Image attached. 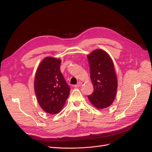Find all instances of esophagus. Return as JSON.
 Returning <instances> with one entry per match:
<instances>
[{"label":"esophagus","instance_id":"1","mask_svg":"<svg viewBox=\"0 0 152 152\" xmlns=\"http://www.w3.org/2000/svg\"><path fill=\"white\" fill-rule=\"evenodd\" d=\"M82 85V82H78V84H77V85H75V86H74V87H79L81 86Z\"/></svg>","mask_w":152,"mask_h":152}]
</instances>
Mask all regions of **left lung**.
Listing matches in <instances>:
<instances>
[{
  "label": "left lung",
  "mask_w": 152,
  "mask_h": 152,
  "mask_svg": "<svg viewBox=\"0 0 152 152\" xmlns=\"http://www.w3.org/2000/svg\"><path fill=\"white\" fill-rule=\"evenodd\" d=\"M90 77L94 91L88 96L89 102L98 109L110 107L116 97L117 78L109 54L102 49H96L87 55Z\"/></svg>",
  "instance_id": "left-lung-1"
}]
</instances>
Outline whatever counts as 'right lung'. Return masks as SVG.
Returning <instances> with one entry per match:
<instances>
[{"mask_svg": "<svg viewBox=\"0 0 152 152\" xmlns=\"http://www.w3.org/2000/svg\"><path fill=\"white\" fill-rule=\"evenodd\" d=\"M60 59L46 57L36 72L34 89L40 107L50 114L59 113L65 105L70 88L60 71Z\"/></svg>", "mask_w": 152, "mask_h": 152, "instance_id": "1", "label": "right lung"}]
</instances>
